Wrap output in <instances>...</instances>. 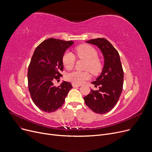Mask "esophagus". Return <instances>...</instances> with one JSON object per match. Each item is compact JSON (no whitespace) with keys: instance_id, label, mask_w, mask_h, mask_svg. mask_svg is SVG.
Wrapping results in <instances>:
<instances>
[{"instance_id":"34e87169","label":"esophagus","mask_w":152,"mask_h":152,"mask_svg":"<svg viewBox=\"0 0 152 152\" xmlns=\"http://www.w3.org/2000/svg\"><path fill=\"white\" fill-rule=\"evenodd\" d=\"M72 86H73V87H79V86H81L79 85V84H76L73 83V84H72Z\"/></svg>"}]
</instances>
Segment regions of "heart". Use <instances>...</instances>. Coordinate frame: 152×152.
Masks as SVG:
<instances>
[{"instance_id": "b5f03b06", "label": "heart", "mask_w": 152, "mask_h": 152, "mask_svg": "<svg viewBox=\"0 0 152 152\" xmlns=\"http://www.w3.org/2000/svg\"><path fill=\"white\" fill-rule=\"evenodd\" d=\"M76 53L79 58L86 61V69L90 71L94 75L99 74L102 70L101 61L98 58V53L94 48L89 45H82L76 47ZM62 62L63 65L68 69L73 68L75 63V57L70 51H66L64 53ZM88 72L73 71L66 75L67 80L76 84H81L90 78Z\"/></svg>"}]
</instances>
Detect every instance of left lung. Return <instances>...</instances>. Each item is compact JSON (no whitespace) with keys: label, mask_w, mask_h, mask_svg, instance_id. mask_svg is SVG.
I'll use <instances>...</instances> for the list:
<instances>
[{"label":"left lung","mask_w":152,"mask_h":152,"mask_svg":"<svg viewBox=\"0 0 152 152\" xmlns=\"http://www.w3.org/2000/svg\"><path fill=\"white\" fill-rule=\"evenodd\" d=\"M86 42L96 45L104 58V65L100 75L92 82L98 91L91 90L84 97L85 103L95 113L105 114L117 103L123 90L124 72L118 51L104 38L91 39Z\"/></svg>","instance_id":"obj_1"}]
</instances>
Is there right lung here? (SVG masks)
<instances>
[{
  "mask_svg": "<svg viewBox=\"0 0 152 152\" xmlns=\"http://www.w3.org/2000/svg\"><path fill=\"white\" fill-rule=\"evenodd\" d=\"M73 44L72 41L48 39L36 48L31 58L28 71L29 91L34 104L45 112L60 108L73 88L70 83L63 81L56 87L53 81L62 76L63 56Z\"/></svg>",
  "mask_w": 152,
  "mask_h": 152,
  "instance_id": "obj_1",
  "label": "right lung"
}]
</instances>
